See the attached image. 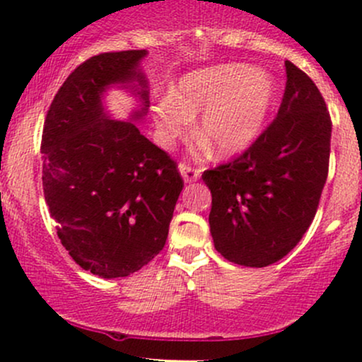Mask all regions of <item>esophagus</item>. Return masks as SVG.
<instances>
[{"mask_svg": "<svg viewBox=\"0 0 362 362\" xmlns=\"http://www.w3.org/2000/svg\"><path fill=\"white\" fill-rule=\"evenodd\" d=\"M178 172H180V175L184 177V180L187 182V184H190V182H195L199 177H201V170L189 167V165H185V163H180V167H178Z\"/></svg>", "mask_w": 362, "mask_h": 362, "instance_id": "obj_1", "label": "esophagus"}]
</instances>
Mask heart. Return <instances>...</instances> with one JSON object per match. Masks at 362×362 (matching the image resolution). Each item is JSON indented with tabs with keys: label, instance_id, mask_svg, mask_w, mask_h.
<instances>
[{
	"label": "heart",
	"instance_id": "b5f03b06",
	"mask_svg": "<svg viewBox=\"0 0 362 362\" xmlns=\"http://www.w3.org/2000/svg\"><path fill=\"white\" fill-rule=\"evenodd\" d=\"M277 85L272 74L250 64L228 62L184 74L172 95L153 107L160 144L182 138L199 115L197 132L204 146L213 144L221 156L242 153L259 134L276 105Z\"/></svg>",
	"mask_w": 362,
	"mask_h": 362
}]
</instances>
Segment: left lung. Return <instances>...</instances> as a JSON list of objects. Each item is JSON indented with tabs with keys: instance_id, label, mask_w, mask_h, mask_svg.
Masks as SVG:
<instances>
[{
	"instance_id": "obj_1",
	"label": "left lung",
	"mask_w": 362,
	"mask_h": 362,
	"mask_svg": "<svg viewBox=\"0 0 362 362\" xmlns=\"http://www.w3.org/2000/svg\"><path fill=\"white\" fill-rule=\"evenodd\" d=\"M277 117L243 155L202 180L216 250L245 267H267L300 243L317 214L330 158L332 122L311 78L286 61Z\"/></svg>"
}]
</instances>
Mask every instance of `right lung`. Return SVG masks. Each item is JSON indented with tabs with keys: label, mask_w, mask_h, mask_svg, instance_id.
<instances>
[{
	"label": "right lung",
	"mask_w": 362,
	"mask_h": 362,
	"mask_svg": "<svg viewBox=\"0 0 362 362\" xmlns=\"http://www.w3.org/2000/svg\"><path fill=\"white\" fill-rule=\"evenodd\" d=\"M141 51L103 52L66 78L42 132V185L57 236L73 260L103 279L139 271L163 250L184 180L177 163L134 122L149 107ZM131 90L141 105L112 119L103 95Z\"/></svg>",
	"instance_id": "add662e5"
}]
</instances>
